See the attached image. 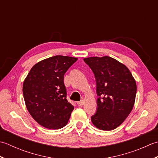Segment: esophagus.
I'll return each mask as SVG.
<instances>
[{"label": "esophagus", "instance_id": "esophagus-1", "mask_svg": "<svg viewBox=\"0 0 158 158\" xmlns=\"http://www.w3.org/2000/svg\"><path fill=\"white\" fill-rule=\"evenodd\" d=\"M83 104H84V100H80V101H79L78 102H77V105H78L79 106H82Z\"/></svg>", "mask_w": 158, "mask_h": 158}]
</instances>
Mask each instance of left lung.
I'll return each instance as SVG.
<instances>
[{
  "label": "left lung",
  "instance_id": "8db88e82",
  "mask_svg": "<svg viewBox=\"0 0 158 158\" xmlns=\"http://www.w3.org/2000/svg\"><path fill=\"white\" fill-rule=\"evenodd\" d=\"M92 70L96 82V112L92 123L102 130H112L122 124L135 105L136 84L130 70L109 56L83 59Z\"/></svg>",
  "mask_w": 158,
  "mask_h": 158
}]
</instances>
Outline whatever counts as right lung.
I'll return each instance as SVG.
<instances>
[{
	"label": "right lung",
	"instance_id": "1",
	"mask_svg": "<svg viewBox=\"0 0 158 158\" xmlns=\"http://www.w3.org/2000/svg\"><path fill=\"white\" fill-rule=\"evenodd\" d=\"M77 60L56 56L32 66L23 83V95L29 113L48 129H60L68 123L74 106L66 99L64 75Z\"/></svg>",
	"mask_w": 158,
	"mask_h": 158
}]
</instances>
